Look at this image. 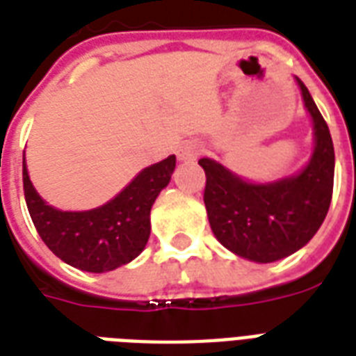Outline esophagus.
Returning a JSON list of instances; mask_svg holds the SVG:
<instances>
[{"instance_id":"34e87169","label":"esophagus","mask_w":356,"mask_h":356,"mask_svg":"<svg viewBox=\"0 0 356 356\" xmlns=\"http://www.w3.org/2000/svg\"><path fill=\"white\" fill-rule=\"evenodd\" d=\"M200 154V147L192 141H186L177 149L179 162H194Z\"/></svg>"}]
</instances>
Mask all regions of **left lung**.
Instances as JSON below:
<instances>
[{"mask_svg":"<svg viewBox=\"0 0 356 356\" xmlns=\"http://www.w3.org/2000/svg\"><path fill=\"white\" fill-rule=\"evenodd\" d=\"M313 124V151L298 173L249 181L213 158H200L205 171L204 204L222 247L241 259L268 264L300 251L323 225L334 186V145L325 118L298 77Z\"/></svg>","mask_w":356,"mask_h":356,"instance_id":"8db88e82","label":"left lung"}]
</instances>
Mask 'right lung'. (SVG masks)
Returning <instances> with one entry per match:
<instances>
[{"label": "right lung", "mask_w": 356, "mask_h": 356, "mask_svg": "<svg viewBox=\"0 0 356 356\" xmlns=\"http://www.w3.org/2000/svg\"><path fill=\"white\" fill-rule=\"evenodd\" d=\"M175 154L143 168L115 198L86 211H62L44 202L22 160L26 205L44 245L77 270L105 273L143 252L151 236V209L170 185Z\"/></svg>", "instance_id": "obj_1"}]
</instances>
